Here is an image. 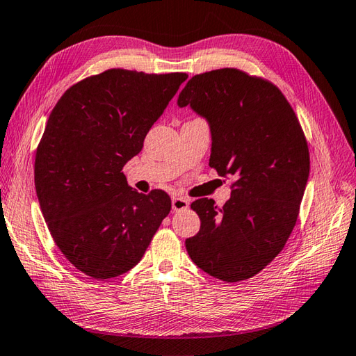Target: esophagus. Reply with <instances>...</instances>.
I'll use <instances>...</instances> for the list:
<instances>
[{
    "mask_svg": "<svg viewBox=\"0 0 356 356\" xmlns=\"http://www.w3.org/2000/svg\"><path fill=\"white\" fill-rule=\"evenodd\" d=\"M171 206H172V211H185L189 208V200L185 197H172L171 200Z\"/></svg>",
    "mask_w": 356,
    "mask_h": 356,
    "instance_id": "obj_1",
    "label": "esophagus"
}]
</instances>
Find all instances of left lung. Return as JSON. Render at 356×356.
Instances as JSON below:
<instances>
[{
	"label": "left lung",
	"instance_id": "left-lung-1",
	"mask_svg": "<svg viewBox=\"0 0 356 356\" xmlns=\"http://www.w3.org/2000/svg\"><path fill=\"white\" fill-rule=\"evenodd\" d=\"M177 104L209 122V165L235 179L222 208L193 202L202 226L185 241L189 258L225 282L250 279L282 252L299 217L309 176L300 122L277 86L236 68L197 74Z\"/></svg>",
	"mask_w": 356,
	"mask_h": 356
}]
</instances>
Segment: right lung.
Masks as SVG:
<instances>
[{
    "instance_id": "right-lung-1",
    "label": "right lung",
    "mask_w": 356,
    "mask_h": 356,
    "mask_svg": "<svg viewBox=\"0 0 356 356\" xmlns=\"http://www.w3.org/2000/svg\"><path fill=\"white\" fill-rule=\"evenodd\" d=\"M186 79L107 70L66 89L49 113L35 159L38 200L56 245L86 276L134 268L170 213L167 193L135 191L122 167Z\"/></svg>"
}]
</instances>
